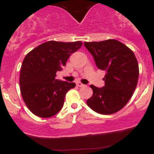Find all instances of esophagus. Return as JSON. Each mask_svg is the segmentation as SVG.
I'll return each instance as SVG.
<instances>
[{
  "label": "esophagus",
  "mask_w": 154,
  "mask_h": 154,
  "mask_svg": "<svg viewBox=\"0 0 154 154\" xmlns=\"http://www.w3.org/2000/svg\"><path fill=\"white\" fill-rule=\"evenodd\" d=\"M76 85H77L78 87H80V88H81V87H84V86H85V85H83V84L81 83V82H77Z\"/></svg>",
  "instance_id": "obj_1"
}]
</instances>
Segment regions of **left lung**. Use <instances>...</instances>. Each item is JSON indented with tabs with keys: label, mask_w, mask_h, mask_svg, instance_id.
Returning a JSON list of instances; mask_svg holds the SVG:
<instances>
[{
	"label": "left lung",
	"mask_w": 154,
	"mask_h": 154,
	"mask_svg": "<svg viewBox=\"0 0 154 154\" xmlns=\"http://www.w3.org/2000/svg\"><path fill=\"white\" fill-rule=\"evenodd\" d=\"M96 65L106 71L102 88L91 85L93 95L87 104L94 112L112 115L122 109L130 100L138 84L139 68L133 51L116 39L85 42Z\"/></svg>",
	"instance_id": "8db88e82"
}]
</instances>
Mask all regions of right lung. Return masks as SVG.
Returning a JSON list of instances; mask_svg holds the SVG:
<instances>
[{"instance_id": "add662e5", "label": "right lung", "mask_w": 154, "mask_h": 154, "mask_svg": "<svg viewBox=\"0 0 154 154\" xmlns=\"http://www.w3.org/2000/svg\"><path fill=\"white\" fill-rule=\"evenodd\" d=\"M82 42L48 41L38 45L25 56L21 67L20 90L29 110L40 118H50L63 107L65 95L75 88L56 79L71 54L82 47Z\"/></svg>"}]
</instances>
